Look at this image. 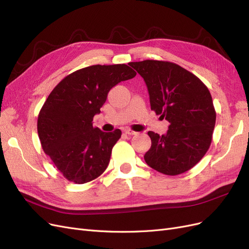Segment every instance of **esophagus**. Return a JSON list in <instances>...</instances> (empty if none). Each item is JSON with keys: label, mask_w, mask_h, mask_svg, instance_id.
<instances>
[{"label": "esophagus", "mask_w": 249, "mask_h": 249, "mask_svg": "<svg viewBox=\"0 0 249 249\" xmlns=\"http://www.w3.org/2000/svg\"><path fill=\"white\" fill-rule=\"evenodd\" d=\"M124 133H125L126 135H137V134H138L137 132H135V131H133V130H124Z\"/></svg>", "instance_id": "esophagus-1"}]
</instances>
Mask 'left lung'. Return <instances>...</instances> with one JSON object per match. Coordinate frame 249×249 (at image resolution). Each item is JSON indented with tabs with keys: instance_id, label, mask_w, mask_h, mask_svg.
I'll return each instance as SVG.
<instances>
[{
	"instance_id": "obj_1",
	"label": "left lung",
	"mask_w": 249,
	"mask_h": 249,
	"mask_svg": "<svg viewBox=\"0 0 249 249\" xmlns=\"http://www.w3.org/2000/svg\"><path fill=\"white\" fill-rule=\"evenodd\" d=\"M147 86L150 109L169 122L160 135L149 131V167L167 176L184 173L206 155L212 142L216 112L208 87L176 63L159 60L130 62Z\"/></svg>"
}]
</instances>
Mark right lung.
I'll return each instance as SVG.
<instances>
[{
	"label": "right lung",
	"instance_id": "1",
	"mask_svg": "<svg viewBox=\"0 0 249 249\" xmlns=\"http://www.w3.org/2000/svg\"><path fill=\"white\" fill-rule=\"evenodd\" d=\"M135 76L126 64L87 66L66 76L44 102L37 119L41 146L70 182L85 184L106 170L122 131L93 127V116L111 88Z\"/></svg>",
	"mask_w": 249,
	"mask_h": 249
}]
</instances>
